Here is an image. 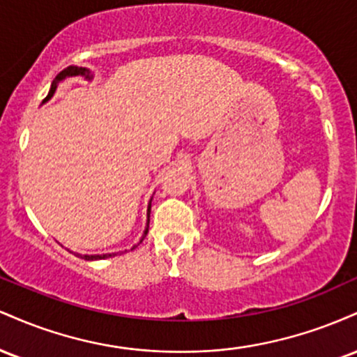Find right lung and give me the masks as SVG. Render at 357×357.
I'll list each match as a JSON object with an SVG mask.
<instances>
[{
    "label": "right lung",
    "mask_w": 357,
    "mask_h": 357,
    "mask_svg": "<svg viewBox=\"0 0 357 357\" xmlns=\"http://www.w3.org/2000/svg\"><path fill=\"white\" fill-rule=\"evenodd\" d=\"M73 75H85L87 77V79H90V72L89 70H85V68H79V67H67L65 68V70H61L59 75H56V79L53 80V84H52V89H50V92H48V96L45 97V100L43 102H47L48 99H50V97L53 96V93H55V90H56V82H60V80H63L65 77H73ZM149 213H151V204H149V210H147V216H149ZM147 230H149V221H147V227H146V231H144V235H142V238H141V241L146 238V235H147ZM141 241H139V243H141ZM136 248V247H134ZM114 253H107V255H79L80 258H84V260H99V258H107V257H112Z\"/></svg>",
    "instance_id": "1"
}]
</instances>
